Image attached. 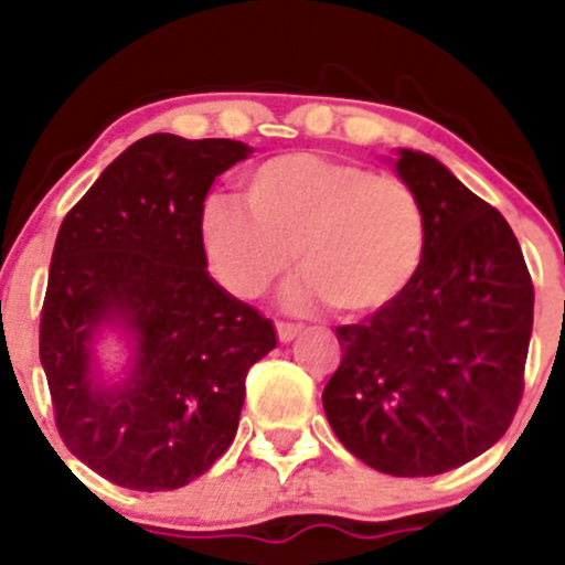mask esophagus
I'll use <instances>...</instances> for the list:
<instances>
[{"label":"esophagus","mask_w":565,"mask_h":565,"mask_svg":"<svg viewBox=\"0 0 565 565\" xmlns=\"http://www.w3.org/2000/svg\"><path fill=\"white\" fill-rule=\"evenodd\" d=\"M298 324H292V322H276V333H278V341H284V344H287V341H292L295 335H298Z\"/></svg>","instance_id":"1"}]
</instances>
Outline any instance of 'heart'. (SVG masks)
Returning a JSON list of instances; mask_svg holds the SVG:
<instances>
[{
	"instance_id": "obj_1",
	"label": "heart",
	"mask_w": 565,
	"mask_h": 565,
	"mask_svg": "<svg viewBox=\"0 0 565 565\" xmlns=\"http://www.w3.org/2000/svg\"><path fill=\"white\" fill-rule=\"evenodd\" d=\"M246 203L215 196L202 241L215 276L237 298H262L292 267L295 306L330 303L369 315L396 300L418 273L426 246L420 199L402 177L317 152H289L256 167Z\"/></svg>"
}]
</instances>
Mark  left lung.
I'll return each instance as SVG.
<instances>
[{
  "label": "left lung",
  "mask_w": 565,
  "mask_h": 565,
  "mask_svg": "<svg viewBox=\"0 0 565 565\" xmlns=\"http://www.w3.org/2000/svg\"><path fill=\"white\" fill-rule=\"evenodd\" d=\"M426 246L409 287L339 324L322 391L341 446L388 476H440L492 448L525 391L533 281L509 221L426 152L398 150Z\"/></svg>",
  "instance_id": "obj_1"
}]
</instances>
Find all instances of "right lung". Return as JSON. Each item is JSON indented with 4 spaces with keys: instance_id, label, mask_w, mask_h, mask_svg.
<instances>
[{
    "instance_id": "add662e5",
    "label": "right lung",
    "mask_w": 565,
    "mask_h": 565,
    "mask_svg": "<svg viewBox=\"0 0 565 565\" xmlns=\"http://www.w3.org/2000/svg\"><path fill=\"white\" fill-rule=\"evenodd\" d=\"M232 139L152 134L114 158L60 226L40 311V363L56 431L106 481L180 489L232 446L248 369L276 330L210 278L204 196L248 158ZM122 318L137 341L131 377L100 390L88 341Z\"/></svg>"
}]
</instances>
